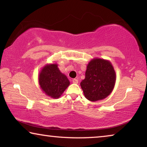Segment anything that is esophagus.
<instances>
[{
  "instance_id": "1",
  "label": "esophagus",
  "mask_w": 147,
  "mask_h": 147,
  "mask_svg": "<svg viewBox=\"0 0 147 147\" xmlns=\"http://www.w3.org/2000/svg\"><path fill=\"white\" fill-rule=\"evenodd\" d=\"M73 84H78V80L77 79H76V78H74V79H73Z\"/></svg>"
}]
</instances>
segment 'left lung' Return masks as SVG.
I'll use <instances>...</instances> for the list:
<instances>
[{
    "instance_id": "8db88e82",
    "label": "left lung",
    "mask_w": 147,
    "mask_h": 147,
    "mask_svg": "<svg viewBox=\"0 0 147 147\" xmlns=\"http://www.w3.org/2000/svg\"><path fill=\"white\" fill-rule=\"evenodd\" d=\"M116 73L111 62L95 58L87 65L85 79L80 86L85 97L95 102L109 96L115 87Z\"/></svg>"
}]
</instances>
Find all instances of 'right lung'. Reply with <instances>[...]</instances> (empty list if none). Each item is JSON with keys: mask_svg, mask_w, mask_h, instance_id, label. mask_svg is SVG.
Masks as SVG:
<instances>
[{"mask_svg": "<svg viewBox=\"0 0 147 147\" xmlns=\"http://www.w3.org/2000/svg\"><path fill=\"white\" fill-rule=\"evenodd\" d=\"M41 90L46 95L58 98L70 84L69 79L59 71L57 63L46 64L38 76Z\"/></svg>", "mask_w": 147, "mask_h": 147, "instance_id": "add662e5", "label": "right lung"}]
</instances>
